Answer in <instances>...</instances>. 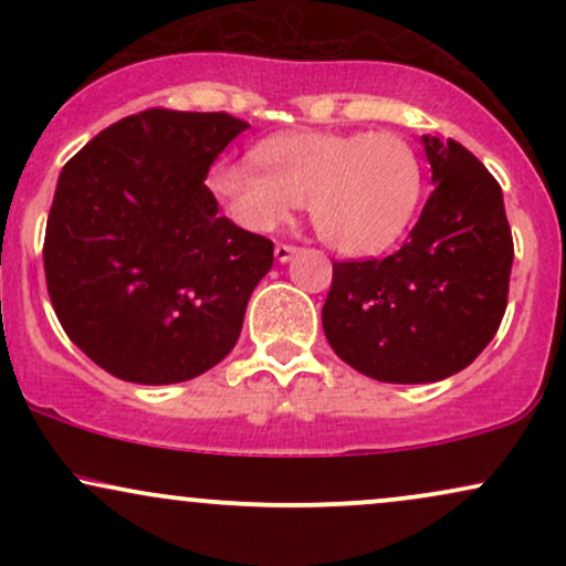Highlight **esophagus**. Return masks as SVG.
<instances>
[{"mask_svg": "<svg viewBox=\"0 0 566 566\" xmlns=\"http://www.w3.org/2000/svg\"><path fill=\"white\" fill-rule=\"evenodd\" d=\"M297 252V247L295 244H284V242H279L276 244V250H274V255H276V261L279 263H287L292 255H295Z\"/></svg>", "mask_w": 566, "mask_h": 566, "instance_id": "obj_1", "label": "esophagus"}]
</instances>
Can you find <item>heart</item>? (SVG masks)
Segmentation results:
<instances>
[{
    "label": "heart",
    "instance_id": "b5f03b06",
    "mask_svg": "<svg viewBox=\"0 0 566 566\" xmlns=\"http://www.w3.org/2000/svg\"><path fill=\"white\" fill-rule=\"evenodd\" d=\"M255 165L218 161L207 186L250 231H271L308 199L311 223L335 250H386L418 210L423 170L396 133H292L255 148Z\"/></svg>",
    "mask_w": 566,
    "mask_h": 566
}]
</instances>
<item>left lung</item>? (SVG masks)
I'll return each instance as SVG.
<instances>
[{"mask_svg":"<svg viewBox=\"0 0 566 566\" xmlns=\"http://www.w3.org/2000/svg\"><path fill=\"white\" fill-rule=\"evenodd\" d=\"M433 191L401 250L335 261L322 308L329 346L382 382L460 373L497 333L513 263L503 191L458 140L423 135Z\"/></svg>","mask_w":566,"mask_h":566,"instance_id":"1","label":"left lung"}]
</instances>
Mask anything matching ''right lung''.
I'll return each mask as SVG.
<instances>
[{
    "label": "right lung",
    "instance_id": "right-lung-1",
    "mask_svg": "<svg viewBox=\"0 0 566 566\" xmlns=\"http://www.w3.org/2000/svg\"><path fill=\"white\" fill-rule=\"evenodd\" d=\"M247 127L226 112L146 108L63 167L44 279L61 327L114 378L184 382L237 346L274 242L218 216L205 180Z\"/></svg>",
    "mask_w": 566,
    "mask_h": 566
}]
</instances>
